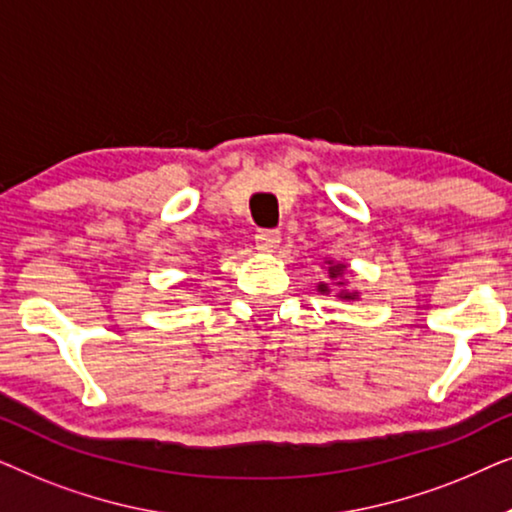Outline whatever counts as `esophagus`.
I'll use <instances>...</instances> for the list:
<instances>
[{
	"mask_svg": "<svg viewBox=\"0 0 512 512\" xmlns=\"http://www.w3.org/2000/svg\"><path fill=\"white\" fill-rule=\"evenodd\" d=\"M279 242H282V235H279V230H258L256 233V249L258 251H275L279 247Z\"/></svg>",
	"mask_w": 512,
	"mask_h": 512,
	"instance_id": "esophagus-1",
	"label": "esophagus"
}]
</instances>
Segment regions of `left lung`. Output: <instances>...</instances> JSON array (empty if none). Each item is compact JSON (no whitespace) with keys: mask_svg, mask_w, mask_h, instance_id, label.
Wrapping results in <instances>:
<instances>
[{"mask_svg":"<svg viewBox=\"0 0 512 512\" xmlns=\"http://www.w3.org/2000/svg\"><path fill=\"white\" fill-rule=\"evenodd\" d=\"M342 268H345V265H335V268H331V277H338L340 272H342ZM319 289H321V291H326V286L321 284ZM342 296H345V298H352V296H347V293H342Z\"/></svg>","mask_w":512,"mask_h":512,"instance_id":"8db88e82","label":"left lung"}]
</instances>
